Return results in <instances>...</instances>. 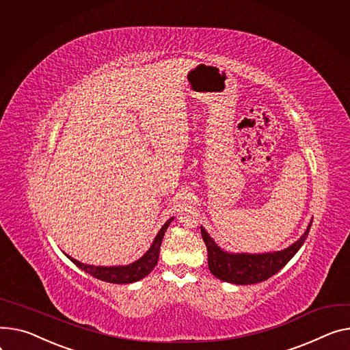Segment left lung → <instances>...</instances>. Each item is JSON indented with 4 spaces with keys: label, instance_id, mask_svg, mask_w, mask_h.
<instances>
[{
    "label": "left lung",
    "instance_id": "8db88e82",
    "mask_svg": "<svg viewBox=\"0 0 350 350\" xmlns=\"http://www.w3.org/2000/svg\"><path fill=\"white\" fill-rule=\"evenodd\" d=\"M312 221L307 230L291 246L267 253H230L221 249L201 226V237L208 250V267L217 278L232 284H254L267 280L280 271L306 242Z\"/></svg>",
    "mask_w": 350,
    "mask_h": 350
}]
</instances>
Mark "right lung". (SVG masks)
<instances>
[{"label":"right lung","instance_id":"1","mask_svg":"<svg viewBox=\"0 0 350 350\" xmlns=\"http://www.w3.org/2000/svg\"><path fill=\"white\" fill-rule=\"evenodd\" d=\"M174 219L170 218L166 221V224L160 228L157 232V235L150 245L149 250L142 256L141 259L135 260L133 263L125 265V266H92V265H85L81 263L76 259H73L72 256L66 254L67 258L72 260L77 267L84 270L85 273L91 274L92 277L98 278V280L107 282V283H113V284H128V283H135L142 280L144 277H146L157 265L159 260V253H160V245L163 241V237H165V232L169 228L170 222Z\"/></svg>","mask_w":350,"mask_h":350}]
</instances>
